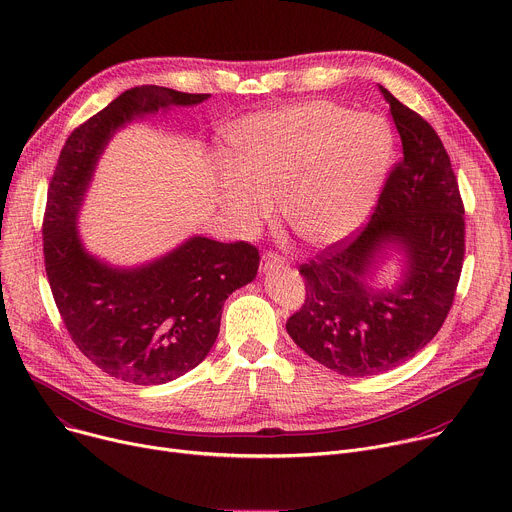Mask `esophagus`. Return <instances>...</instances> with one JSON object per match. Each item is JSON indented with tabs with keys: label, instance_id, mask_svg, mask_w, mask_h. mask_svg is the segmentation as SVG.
Returning a JSON list of instances; mask_svg holds the SVG:
<instances>
[{
	"label": "esophagus",
	"instance_id": "34e87169",
	"mask_svg": "<svg viewBox=\"0 0 512 512\" xmlns=\"http://www.w3.org/2000/svg\"><path fill=\"white\" fill-rule=\"evenodd\" d=\"M279 267H285V259L279 257L277 253L265 251L263 259H261V269L263 271H271V269H279Z\"/></svg>",
	"mask_w": 512,
	"mask_h": 512
}]
</instances>
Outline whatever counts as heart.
<instances>
[{
  "instance_id": "b5f03b06",
  "label": "heart",
  "mask_w": 512,
  "mask_h": 512,
  "mask_svg": "<svg viewBox=\"0 0 512 512\" xmlns=\"http://www.w3.org/2000/svg\"><path fill=\"white\" fill-rule=\"evenodd\" d=\"M235 168L218 180V200L241 231L279 210L306 245L328 247L354 233L381 194L395 133L375 113L332 101H302L243 119L233 135Z\"/></svg>"
}]
</instances>
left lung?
<instances>
[{
    "label": "left lung",
    "instance_id": "8db88e82",
    "mask_svg": "<svg viewBox=\"0 0 512 512\" xmlns=\"http://www.w3.org/2000/svg\"><path fill=\"white\" fill-rule=\"evenodd\" d=\"M401 135L369 225L304 263L306 302L285 324L308 356L344 377H373L415 356L442 328L462 273L464 204L433 127L379 85ZM397 252L395 288L372 279Z\"/></svg>",
    "mask_w": 512,
    "mask_h": 512
}]
</instances>
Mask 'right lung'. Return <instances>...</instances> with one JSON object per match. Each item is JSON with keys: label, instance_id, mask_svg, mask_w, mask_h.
Returning a JSON list of instances; mask_svg holds the SVG:
<instances>
[{"label": "right lung", "instance_id": "add662e5", "mask_svg": "<svg viewBox=\"0 0 512 512\" xmlns=\"http://www.w3.org/2000/svg\"><path fill=\"white\" fill-rule=\"evenodd\" d=\"M208 97L156 85L121 93L68 135L50 180L42 235L56 308L79 350L133 385H162L198 367L218 336L225 300L255 279L259 251L194 235L154 261L115 267L85 249L79 212L121 127Z\"/></svg>", "mask_w": 512, "mask_h": 512}]
</instances>
